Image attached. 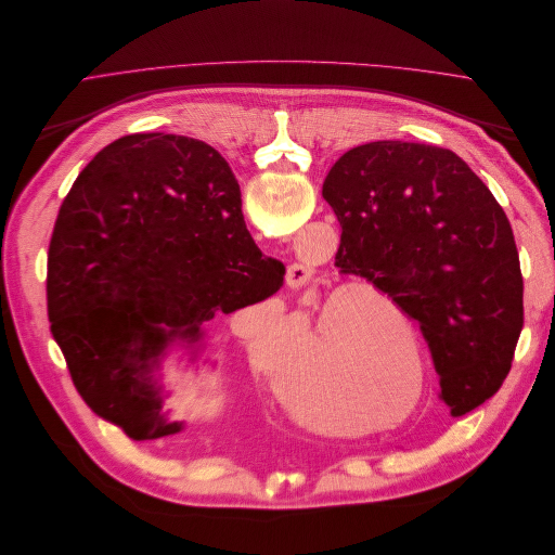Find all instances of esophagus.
I'll return each instance as SVG.
<instances>
[{"instance_id":"obj_1","label":"esophagus","mask_w":555,"mask_h":555,"mask_svg":"<svg viewBox=\"0 0 555 555\" xmlns=\"http://www.w3.org/2000/svg\"><path fill=\"white\" fill-rule=\"evenodd\" d=\"M312 268L306 263H292L289 271H287V284L292 289H300L306 287V284L312 280Z\"/></svg>"}]
</instances>
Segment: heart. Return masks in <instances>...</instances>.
Wrapping results in <instances>:
<instances>
[{
	"label": "heart",
	"mask_w": 555,
	"mask_h": 555,
	"mask_svg": "<svg viewBox=\"0 0 555 555\" xmlns=\"http://www.w3.org/2000/svg\"><path fill=\"white\" fill-rule=\"evenodd\" d=\"M373 297L377 311L357 309L356 304ZM296 328L294 324L289 326ZM336 347L333 348L332 345ZM249 361L266 371L271 351L284 345L282 335L255 328L245 340ZM336 357L339 379L331 387L323 373L330 349ZM418 377L424 375V351L416 328L391 300L365 292L333 294L319 310L314 328L308 333L306 351L280 375L278 391L284 402L304 418H328L345 398L354 410H382L402 393L410 379L409 359ZM300 370H312L315 382L304 387L297 382Z\"/></svg>",
	"instance_id": "heart-1"
}]
</instances>
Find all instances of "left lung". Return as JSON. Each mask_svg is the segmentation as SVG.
<instances>
[{
	"mask_svg": "<svg viewBox=\"0 0 555 555\" xmlns=\"http://www.w3.org/2000/svg\"><path fill=\"white\" fill-rule=\"evenodd\" d=\"M343 227L335 266L389 296L428 343L451 416L489 400L524 328V275L505 210L447 147L375 141L324 180Z\"/></svg>",
	"mask_w": 555,
	"mask_h": 555,
	"instance_id": "obj_1",
	"label": "left lung"
}]
</instances>
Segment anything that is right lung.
Returning <instances> with one entry per match:
<instances>
[{
    "instance_id": "1",
    "label": "right lung",
    "mask_w": 555,
    "mask_h": 555,
    "mask_svg": "<svg viewBox=\"0 0 555 555\" xmlns=\"http://www.w3.org/2000/svg\"><path fill=\"white\" fill-rule=\"evenodd\" d=\"M238 180L204 141L129 133L76 178L48 247V319L88 408L131 440L184 428L162 414L155 371L176 340L196 357L204 326L273 296Z\"/></svg>"
}]
</instances>
